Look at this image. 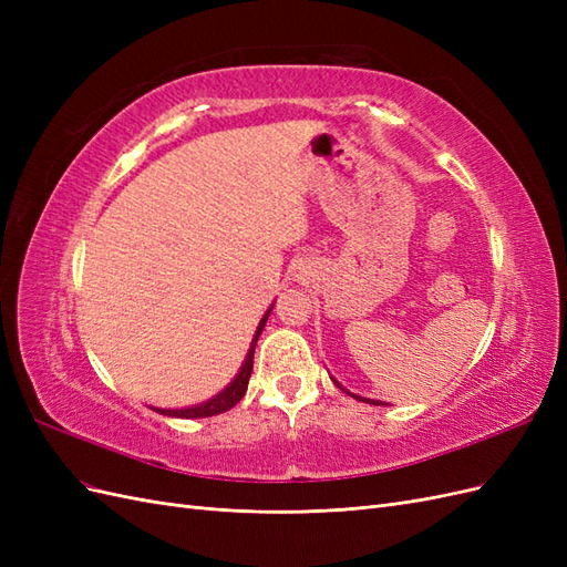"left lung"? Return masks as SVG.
Listing matches in <instances>:
<instances>
[{"instance_id":"8db88e82","label":"left lung","mask_w":567,"mask_h":567,"mask_svg":"<svg viewBox=\"0 0 567 567\" xmlns=\"http://www.w3.org/2000/svg\"><path fill=\"white\" fill-rule=\"evenodd\" d=\"M331 381L342 390V392H348L350 394V398H354V400H359V402H364V404H375V406H381V404H385V402H381V400H369V398H362V394H354V392H350L348 388H342L336 379H333V375H331Z\"/></svg>"}]
</instances>
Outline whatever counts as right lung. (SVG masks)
I'll return each instance as SVG.
<instances>
[{"mask_svg":"<svg viewBox=\"0 0 567 567\" xmlns=\"http://www.w3.org/2000/svg\"><path fill=\"white\" fill-rule=\"evenodd\" d=\"M274 307V305H271ZM271 307L265 312V317L260 319V323H257V331L252 336V342L248 348V354L244 359L241 369H238V373L234 375V381L225 388L219 390L217 394H213L210 400H205L200 404H194V406H184V409H158V406H151L153 411H158V414L163 416H175V419H205V416H217V414H225V411H229L234 404H238L244 400V394L248 390V381H250V373H252V354H255V346H257V338H260L265 323H267V317L271 315Z\"/></svg>","mask_w":567,"mask_h":567,"instance_id":"add662e5","label":"right lung"}]
</instances>
